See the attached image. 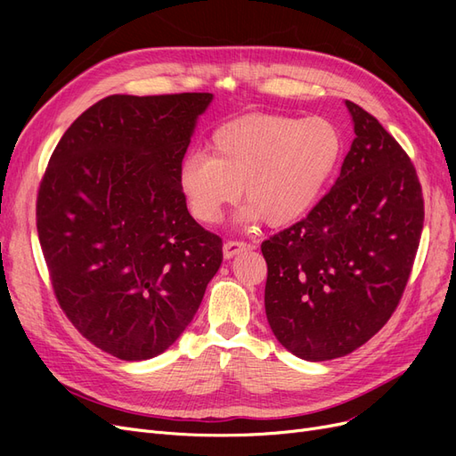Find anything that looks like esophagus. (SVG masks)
<instances>
[{
	"instance_id": "1",
	"label": "esophagus",
	"mask_w": 456,
	"mask_h": 456,
	"mask_svg": "<svg viewBox=\"0 0 456 456\" xmlns=\"http://www.w3.org/2000/svg\"><path fill=\"white\" fill-rule=\"evenodd\" d=\"M253 249L251 243H245V241H226L224 247H223V253H224V258H232L236 256L243 251H249Z\"/></svg>"
}]
</instances>
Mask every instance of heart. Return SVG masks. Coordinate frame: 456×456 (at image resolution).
Returning <instances> with one entry per match:
<instances>
[{"label":"heart","mask_w":456,"mask_h":456,"mask_svg":"<svg viewBox=\"0 0 456 456\" xmlns=\"http://www.w3.org/2000/svg\"><path fill=\"white\" fill-rule=\"evenodd\" d=\"M209 151H191L178 167L190 213L216 224L243 194L240 220L283 228L305 218L338 169L344 136L323 116L305 119L251 112L218 126Z\"/></svg>","instance_id":"b5f03b06"}]
</instances>
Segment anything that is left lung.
I'll list each match as a JSON object with an SVG mask.
<instances>
[{"label": "left lung", "mask_w": 456, "mask_h": 456, "mask_svg": "<svg viewBox=\"0 0 456 456\" xmlns=\"http://www.w3.org/2000/svg\"><path fill=\"white\" fill-rule=\"evenodd\" d=\"M344 104L355 139L335 186L260 247L272 333L306 362L346 355L390 320L424 223L420 183L403 148L363 108Z\"/></svg>", "instance_id": "1"}]
</instances>
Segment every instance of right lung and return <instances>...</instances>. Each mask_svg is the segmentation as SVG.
Returning <instances> with one entry per match:
<instances>
[{
  "mask_svg": "<svg viewBox=\"0 0 456 456\" xmlns=\"http://www.w3.org/2000/svg\"><path fill=\"white\" fill-rule=\"evenodd\" d=\"M211 102V93L106 96L68 127L41 181L37 236L54 295L118 360L167 350L223 262V240L191 218L178 190Z\"/></svg>",
  "mask_w": 456,
  "mask_h": 456,
  "instance_id": "right-lung-1",
  "label": "right lung"
}]
</instances>
